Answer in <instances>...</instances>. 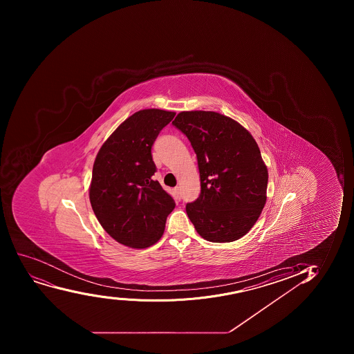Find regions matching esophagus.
<instances>
[{
	"label": "esophagus",
	"instance_id": "34e87169",
	"mask_svg": "<svg viewBox=\"0 0 354 354\" xmlns=\"http://www.w3.org/2000/svg\"><path fill=\"white\" fill-rule=\"evenodd\" d=\"M175 194H176V196H178V198H181V189H180V187H175L174 188Z\"/></svg>",
	"mask_w": 354,
	"mask_h": 354
}]
</instances>
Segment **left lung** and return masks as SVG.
<instances>
[{
    "label": "left lung",
    "mask_w": 354,
    "mask_h": 354,
    "mask_svg": "<svg viewBox=\"0 0 354 354\" xmlns=\"http://www.w3.org/2000/svg\"><path fill=\"white\" fill-rule=\"evenodd\" d=\"M171 123L197 156L200 197L186 205L197 233L211 242L242 238L266 202L268 168L254 137L221 113L181 112Z\"/></svg>",
    "instance_id": "left-lung-1"
}]
</instances>
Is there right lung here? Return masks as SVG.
<instances>
[{
    "instance_id": "add662e5",
    "label": "right lung",
    "mask_w": 354,
    "mask_h": 354,
    "mask_svg": "<svg viewBox=\"0 0 354 354\" xmlns=\"http://www.w3.org/2000/svg\"><path fill=\"white\" fill-rule=\"evenodd\" d=\"M174 112L142 109L107 138L95 157L90 202L102 228L130 248L154 245L164 234L174 200L152 179L151 147Z\"/></svg>"
}]
</instances>
